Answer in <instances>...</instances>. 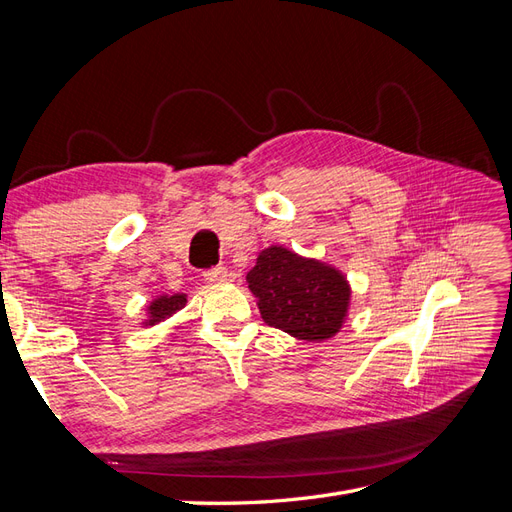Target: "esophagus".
Instances as JSON below:
<instances>
[{"mask_svg": "<svg viewBox=\"0 0 512 512\" xmlns=\"http://www.w3.org/2000/svg\"><path fill=\"white\" fill-rule=\"evenodd\" d=\"M205 280L209 284H220V282H226L228 280V271L226 267H215V269H209L205 271Z\"/></svg>", "mask_w": 512, "mask_h": 512, "instance_id": "1", "label": "esophagus"}]
</instances>
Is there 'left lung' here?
Wrapping results in <instances>:
<instances>
[{
	"label": "left lung",
	"mask_w": 512,
	"mask_h": 512,
	"mask_svg": "<svg viewBox=\"0 0 512 512\" xmlns=\"http://www.w3.org/2000/svg\"><path fill=\"white\" fill-rule=\"evenodd\" d=\"M247 286L269 327L307 342L333 337L348 312L350 288L344 275L284 247L260 252L247 273Z\"/></svg>",
	"instance_id": "8db88e82"
}]
</instances>
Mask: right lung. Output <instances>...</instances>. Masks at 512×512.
Here are the masks:
<instances>
[{
    "label": "right lung",
    "instance_id": "right-lung-1",
    "mask_svg": "<svg viewBox=\"0 0 512 512\" xmlns=\"http://www.w3.org/2000/svg\"><path fill=\"white\" fill-rule=\"evenodd\" d=\"M183 305H185V294H170V297L168 294H162V297H158L149 307V316H151L149 324H156L164 318H170L173 314H177L179 309H183Z\"/></svg>",
    "mask_w": 512,
    "mask_h": 512
}]
</instances>
